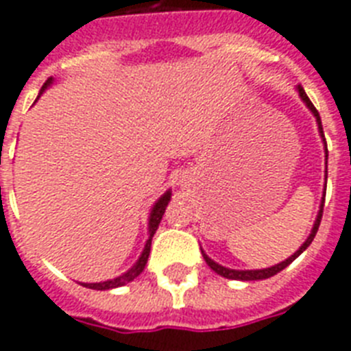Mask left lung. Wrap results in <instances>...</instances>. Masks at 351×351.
Wrapping results in <instances>:
<instances>
[{"label": "left lung", "mask_w": 351, "mask_h": 351, "mask_svg": "<svg viewBox=\"0 0 351 351\" xmlns=\"http://www.w3.org/2000/svg\"><path fill=\"white\" fill-rule=\"evenodd\" d=\"M296 90H298L300 94V98L303 99V103L307 105L308 110L314 114V117H316V123H317V128H319V134L321 137H323V143H325V157L326 160H328V149H326V141H325V134H323V126H321V117H319V112L316 110V107L312 105V101L308 99V96L305 94V90H303L302 85H298L296 87ZM326 191V189H325ZM323 205H325V194H323V199H321V207H319V212H317V217L316 221H314V226H312V230H311V235L307 237V241L300 246V250H296V252L291 255L289 258H285L284 262H280V264H276V266H271V267H266V269H230V267H225V266H221V264H217V262H214L212 258H208L207 255H205V252L202 250V255L203 258H205V262H207L208 266H210L212 271H216L217 275L221 276H225V278H230V280H264V278H269V276L276 275V273H280L282 269H285V267L289 266L291 262L294 261V258H298L300 255H302L305 250L311 246V243L314 241V237H316L317 234V228H319V223H321V216H323Z\"/></svg>", "instance_id": "8db88e82"}]
</instances>
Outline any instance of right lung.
Wrapping results in <instances>:
<instances>
[{
    "label": "right lung",
    "mask_w": 351,
    "mask_h": 351,
    "mask_svg": "<svg viewBox=\"0 0 351 351\" xmlns=\"http://www.w3.org/2000/svg\"><path fill=\"white\" fill-rule=\"evenodd\" d=\"M51 84H53V78H48V80H46V84L43 85V89H40L39 96L44 93V90L48 89V87ZM37 99H39V98H37ZM169 199H171V191H166V193L162 194L160 198L157 199V203L153 205L152 212H149V223H148L149 239L146 241V246H144L143 253H141L139 261L135 262V264L130 267V269L126 271V273H123V275H121V276H117V278H112V280L98 282V284H82V285H84V287H89V289L107 291V289H114V287H121V285L128 284V282H132V280H134V278H137V276H139L141 273H143V271H144V267H146V262H148V257H149V248H152V237H153V234L157 232L158 223H160L162 216H164V210H166Z\"/></svg>",
    "instance_id": "right-lung-1"
}]
</instances>
